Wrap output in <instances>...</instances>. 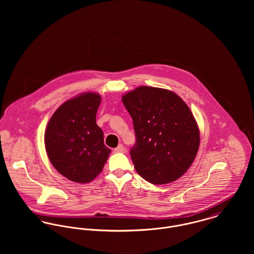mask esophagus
Returning a JSON list of instances; mask_svg holds the SVG:
<instances>
[{"instance_id": "obj_1", "label": "esophagus", "mask_w": 254, "mask_h": 254, "mask_svg": "<svg viewBox=\"0 0 254 254\" xmlns=\"http://www.w3.org/2000/svg\"><path fill=\"white\" fill-rule=\"evenodd\" d=\"M124 151H125V148H124V145L122 144L118 145L117 147L114 148V152H124Z\"/></svg>"}]
</instances>
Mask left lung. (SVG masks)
<instances>
[{"mask_svg":"<svg viewBox=\"0 0 254 254\" xmlns=\"http://www.w3.org/2000/svg\"><path fill=\"white\" fill-rule=\"evenodd\" d=\"M136 143L130 150L138 174L164 185L179 179L193 162L199 129L187 104L172 91L140 86L123 95Z\"/></svg>","mask_w":254,"mask_h":254,"instance_id":"1","label":"left lung"}]
</instances>
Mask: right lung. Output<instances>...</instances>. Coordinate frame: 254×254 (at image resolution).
Returning <instances> with one entry per match:
<instances>
[{
    "label": "right lung",
    "instance_id": "right-lung-1",
    "mask_svg": "<svg viewBox=\"0 0 254 254\" xmlns=\"http://www.w3.org/2000/svg\"><path fill=\"white\" fill-rule=\"evenodd\" d=\"M102 98L87 92L64 103L51 117L45 146L53 166L70 181L86 184L103 170L110 153L96 123Z\"/></svg>",
    "mask_w": 254,
    "mask_h": 254
}]
</instances>
